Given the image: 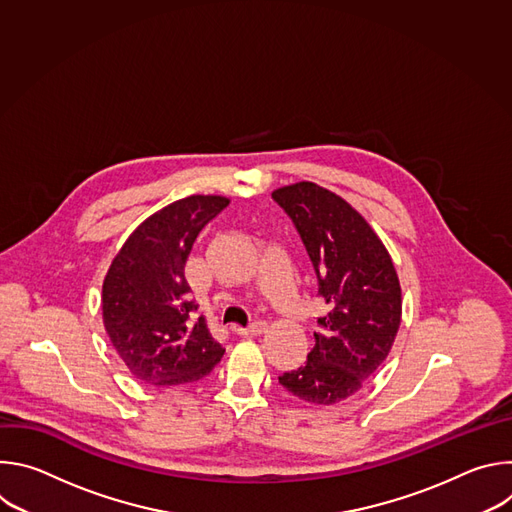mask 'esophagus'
Returning <instances> with one entry per match:
<instances>
[{"mask_svg":"<svg viewBox=\"0 0 512 512\" xmlns=\"http://www.w3.org/2000/svg\"><path fill=\"white\" fill-rule=\"evenodd\" d=\"M267 330V324L265 322H261V320H257V322H253V324H249L247 328H233V332L235 334H239V336H259V334H263Z\"/></svg>","mask_w":512,"mask_h":512,"instance_id":"obj_1","label":"esophagus"}]
</instances>
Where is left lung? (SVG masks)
<instances>
[{
	"label": "left lung",
	"mask_w": 512,
	"mask_h": 512,
	"mask_svg": "<svg viewBox=\"0 0 512 512\" xmlns=\"http://www.w3.org/2000/svg\"><path fill=\"white\" fill-rule=\"evenodd\" d=\"M271 198L294 223L328 308L304 367L283 373L279 385L332 405L354 395L387 358L401 324L399 277L377 233L334 192L298 182Z\"/></svg>",
	"instance_id": "8db88e82"
}]
</instances>
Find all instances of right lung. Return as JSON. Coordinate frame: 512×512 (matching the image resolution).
Returning a JSON list of instances; mask_svg holds the SVG:
<instances>
[{
    "label": "right lung",
    "instance_id": "right-lung-1",
    "mask_svg": "<svg viewBox=\"0 0 512 512\" xmlns=\"http://www.w3.org/2000/svg\"><path fill=\"white\" fill-rule=\"evenodd\" d=\"M229 206L223 196H188L152 214L129 235L103 281V322L129 373L172 387L206 377L225 350L196 304L184 265L198 233Z\"/></svg>",
    "mask_w": 512,
    "mask_h": 512
}]
</instances>
